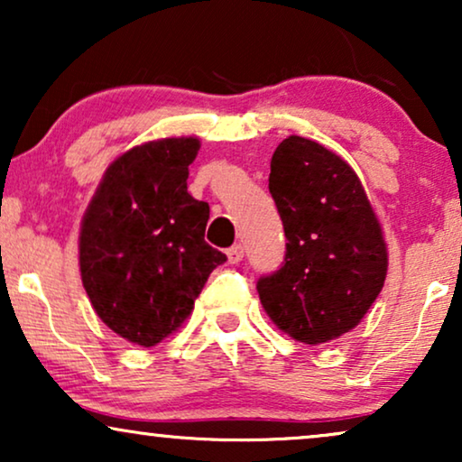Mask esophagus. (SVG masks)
I'll use <instances>...</instances> for the list:
<instances>
[{"instance_id":"esophagus-1","label":"esophagus","mask_w":462,"mask_h":462,"mask_svg":"<svg viewBox=\"0 0 462 462\" xmlns=\"http://www.w3.org/2000/svg\"><path fill=\"white\" fill-rule=\"evenodd\" d=\"M226 258H229L231 264H237L244 258V245L242 244L231 245V248L226 250Z\"/></svg>"}]
</instances>
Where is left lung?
<instances>
[{
  "instance_id": "left-lung-1",
  "label": "left lung",
  "mask_w": 462,
  "mask_h": 462,
  "mask_svg": "<svg viewBox=\"0 0 462 462\" xmlns=\"http://www.w3.org/2000/svg\"><path fill=\"white\" fill-rule=\"evenodd\" d=\"M269 191L286 233L283 264L256 283L273 324L305 345L356 328L387 277V244L357 174L324 144L288 136Z\"/></svg>"
}]
</instances>
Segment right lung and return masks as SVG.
<instances>
[{
    "mask_svg": "<svg viewBox=\"0 0 462 462\" xmlns=\"http://www.w3.org/2000/svg\"><path fill=\"white\" fill-rule=\"evenodd\" d=\"M198 138H162L106 168L81 220L79 271L113 332L153 346L179 330L208 277L226 261L206 244L210 206L189 195Z\"/></svg>",
    "mask_w": 462,
    "mask_h": 462,
    "instance_id": "obj_1",
    "label": "right lung"
}]
</instances>
